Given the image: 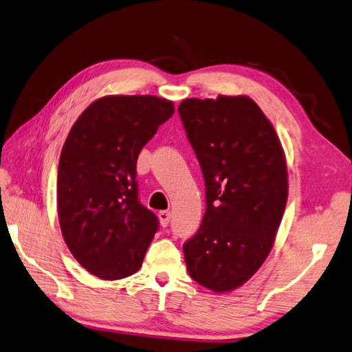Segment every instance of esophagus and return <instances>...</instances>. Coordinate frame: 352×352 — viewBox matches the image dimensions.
Returning <instances> with one entry per match:
<instances>
[{
  "instance_id": "obj_1",
  "label": "esophagus",
  "mask_w": 352,
  "mask_h": 352,
  "mask_svg": "<svg viewBox=\"0 0 352 352\" xmlns=\"http://www.w3.org/2000/svg\"><path fill=\"white\" fill-rule=\"evenodd\" d=\"M158 217H160L161 226H163V227L169 226V222H170V213H169V211H160Z\"/></svg>"
}]
</instances>
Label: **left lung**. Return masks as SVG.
Returning a JSON list of instances; mask_svg holds the SVG:
<instances>
[{
    "label": "left lung",
    "instance_id": "8db88e82",
    "mask_svg": "<svg viewBox=\"0 0 352 352\" xmlns=\"http://www.w3.org/2000/svg\"><path fill=\"white\" fill-rule=\"evenodd\" d=\"M183 128L202 169L205 214L183 244L189 276L228 292L270 254L285 211L287 164L274 128L249 97L183 100Z\"/></svg>",
    "mask_w": 352,
    "mask_h": 352
}]
</instances>
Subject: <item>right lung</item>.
Wrapping results in <instances>:
<instances>
[{"label": "right lung", "instance_id": "right-lung-1", "mask_svg": "<svg viewBox=\"0 0 352 352\" xmlns=\"http://www.w3.org/2000/svg\"><path fill=\"white\" fill-rule=\"evenodd\" d=\"M174 114L169 100L111 96L72 126L58 169V213L65 244L82 267L106 280L141 267L160 221L139 200L142 147Z\"/></svg>", "mask_w": 352, "mask_h": 352}]
</instances>
